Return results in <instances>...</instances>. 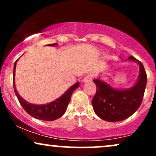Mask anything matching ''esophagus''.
Segmentation results:
<instances>
[{"label":"esophagus","instance_id":"34e87169","mask_svg":"<svg viewBox=\"0 0 156 156\" xmlns=\"http://www.w3.org/2000/svg\"><path fill=\"white\" fill-rule=\"evenodd\" d=\"M92 80V75L88 74L84 77L83 79L82 80V81L84 82V83H87V82H91Z\"/></svg>","mask_w":156,"mask_h":156}]
</instances>
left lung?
<instances>
[{"mask_svg": "<svg viewBox=\"0 0 156 156\" xmlns=\"http://www.w3.org/2000/svg\"><path fill=\"white\" fill-rule=\"evenodd\" d=\"M128 60L139 64V76L136 83L128 89H115L100 79L93 80L97 91L92 103L97 115L108 122H119L127 119L137 111L142 102L147 85V74L142 63L129 56Z\"/></svg>", "mask_w": 156, "mask_h": 156, "instance_id": "8db88e82", "label": "left lung"}]
</instances>
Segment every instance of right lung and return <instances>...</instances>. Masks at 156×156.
<instances>
[{
  "label": "right lung",
  "instance_id": "obj_1",
  "mask_svg": "<svg viewBox=\"0 0 156 156\" xmlns=\"http://www.w3.org/2000/svg\"><path fill=\"white\" fill-rule=\"evenodd\" d=\"M49 46L57 45V43L50 44ZM17 60L16 61L14 64V70H13V86L14 90L17 96V99L22 105L26 112L28 113L31 117L36 118V119H41L44 121H53L57 119L58 118L62 117L65 113L67 110V107L68 103L70 101L71 95H72L73 91L79 87V82H77L74 85H73L70 88H69L65 92L62 94L60 98L56 99L52 103H48L44 105H34L31 103H28L25 101L23 98L19 95L17 91L16 90L15 83V67Z\"/></svg>",
  "mask_w": 156,
  "mask_h": 156
}]
</instances>
